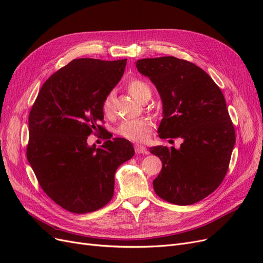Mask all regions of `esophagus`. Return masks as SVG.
I'll return each mask as SVG.
<instances>
[{
    "instance_id": "obj_1",
    "label": "esophagus",
    "mask_w": 263,
    "mask_h": 263,
    "mask_svg": "<svg viewBox=\"0 0 263 263\" xmlns=\"http://www.w3.org/2000/svg\"><path fill=\"white\" fill-rule=\"evenodd\" d=\"M135 151H136V154H146L147 153V149H146L145 146L135 145Z\"/></svg>"
}]
</instances>
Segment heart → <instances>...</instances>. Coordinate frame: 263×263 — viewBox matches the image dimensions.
Masks as SVG:
<instances>
[{
    "mask_svg": "<svg viewBox=\"0 0 263 263\" xmlns=\"http://www.w3.org/2000/svg\"><path fill=\"white\" fill-rule=\"evenodd\" d=\"M127 89L134 99L139 102H144L146 98L151 94L150 87L144 81L139 79H134L128 84ZM103 114L106 117H112L114 114V92H109L103 100L102 103ZM154 128V123L151 119L140 118L130 119V121H124L118 125L116 133L119 136L132 141L142 142L146 141L149 137L150 132Z\"/></svg>",
    "mask_w": 263,
    "mask_h": 263,
    "instance_id": "1",
    "label": "heart"
}]
</instances>
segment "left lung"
Listing matches in <instances>:
<instances>
[{
    "instance_id": "8db88e82",
    "label": "left lung",
    "mask_w": 263,
    "mask_h": 263,
    "mask_svg": "<svg viewBox=\"0 0 263 263\" xmlns=\"http://www.w3.org/2000/svg\"><path fill=\"white\" fill-rule=\"evenodd\" d=\"M136 67L162 100L159 137L183 139L180 149L150 148L162 161L155 192L177 205L200 202L224 180L236 142L224 95L204 70L186 60L147 58L137 60Z\"/></svg>"
}]
</instances>
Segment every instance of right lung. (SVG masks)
<instances>
[{"mask_svg":"<svg viewBox=\"0 0 263 263\" xmlns=\"http://www.w3.org/2000/svg\"><path fill=\"white\" fill-rule=\"evenodd\" d=\"M126 63L74 59L48 78L30 109L27 160L44 192L71 213L98 211L112 200L115 172L135 154L124 138H108L101 148L86 142L104 130L102 103Z\"/></svg>","mask_w":263,"mask_h":263,"instance_id":"add662e5","label":"right lung"}]
</instances>
